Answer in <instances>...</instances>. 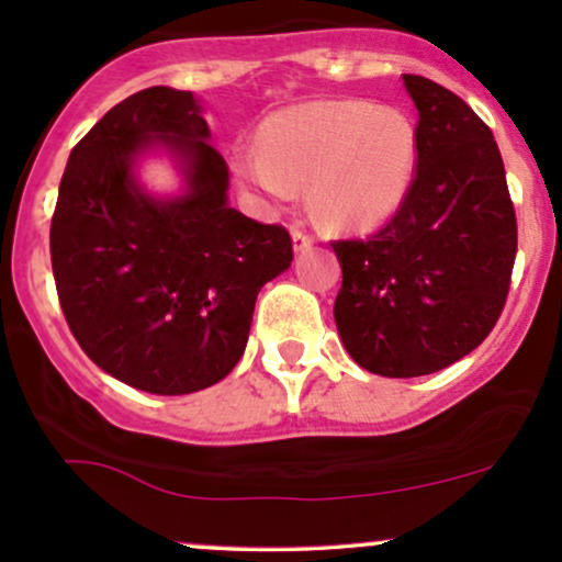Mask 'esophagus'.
Returning a JSON list of instances; mask_svg holds the SVG:
<instances>
[{"label":"esophagus","instance_id":"34e87169","mask_svg":"<svg viewBox=\"0 0 562 562\" xmlns=\"http://www.w3.org/2000/svg\"><path fill=\"white\" fill-rule=\"evenodd\" d=\"M314 245V235L312 232H306V229H301V227H295L293 229V248L295 250H308Z\"/></svg>","mask_w":562,"mask_h":562}]
</instances>
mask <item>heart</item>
I'll use <instances>...</instances> for the list:
<instances>
[{
    "instance_id": "obj_1",
    "label": "heart",
    "mask_w": 562,
    "mask_h": 562,
    "mask_svg": "<svg viewBox=\"0 0 562 562\" xmlns=\"http://www.w3.org/2000/svg\"><path fill=\"white\" fill-rule=\"evenodd\" d=\"M261 147L237 150V171L263 195L290 203L312 182L314 211L330 227H370L409 190L417 164L412 121L364 100H325L272 115Z\"/></svg>"
}]
</instances>
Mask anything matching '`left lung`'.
<instances>
[{"label":"left lung","mask_w":562,"mask_h":562,"mask_svg":"<svg viewBox=\"0 0 562 562\" xmlns=\"http://www.w3.org/2000/svg\"><path fill=\"white\" fill-rule=\"evenodd\" d=\"M402 79L417 108L409 190L375 235L333 240L344 269L335 325L353 362L383 378L430 375L481 346L518 250L492 128L441 83Z\"/></svg>","instance_id":"1"}]
</instances>
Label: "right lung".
Wrapping results in <instances>:
<instances>
[{
  "label": "right lung",
  "mask_w": 562,
  "mask_h": 562,
  "mask_svg": "<svg viewBox=\"0 0 562 562\" xmlns=\"http://www.w3.org/2000/svg\"><path fill=\"white\" fill-rule=\"evenodd\" d=\"M153 140L186 158L191 190L145 196L131 164ZM227 160L192 92L126 97L70 150L49 227L63 314L92 362L132 389L182 396L240 362L263 282L293 240L227 205Z\"/></svg>",
  "instance_id": "add662e5"
}]
</instances>
